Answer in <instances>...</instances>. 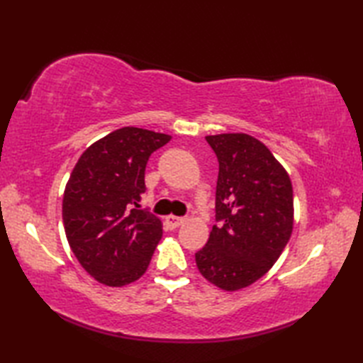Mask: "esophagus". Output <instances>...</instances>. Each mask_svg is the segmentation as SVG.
I'll return each instance as SVG.
<instances>
[{
	"label": "esophagus",
	"instance_id": "esophagus-1",
	"mask_svg": "<svg viewBox=\"0 0 363 363\" xmlns=\"http://www.w3.org/2000/svg\"><path fill=\"white\" fill-rule=\"evenodd\" d=\"M184 221H186V218H184V217H176V215H168V217H167L168 226L172 228V229L179 228Z\"/></svg>",
	"mask_w": 363,
	"mask_h": 363
}]
</instances>
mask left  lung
<instances>
[{
    "label": "left lung",
    "mask_w": 363,
    "mask_h": 363,
    "mask_svg": "<svg viewBox=\"0 0 363 363\" xmlns=\"http://www.w3.org/2000/svg\"><path fill=\"white\" fill-rule=\"evenodd\" d=\"M206 140L218 159V225L195 260L207 281L233 291L256 282L279 259L293 229V190L287 172L257 138L220 134Z\"/></svg>",
    "instance_id": "obj_1"
}]
</instances>
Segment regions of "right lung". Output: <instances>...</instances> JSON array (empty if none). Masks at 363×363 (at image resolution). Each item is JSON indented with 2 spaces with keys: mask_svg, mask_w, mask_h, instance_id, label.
<instances>
[{
  "mask_svg": "<svg viewBox=\"0 0 363 363\" xmlns=\"http://www.w3.org/2000/svg\"><path fill=\"white\" fill-rule=\"evenodd\" d=\"M169 135L121 128L82 152L67 182L62 220L76 259L98 282L121 287L150 265L162 223L140 209L145 168Z\"/></svg>",
  "mask_w": 363,
  "mask_h": 363,
  "instance_id": "1",
  "label": "right lung"
}]
</instances>
